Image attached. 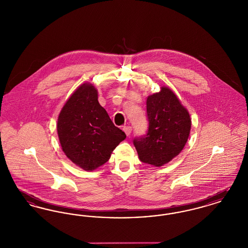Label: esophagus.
<instances>
[{"label": "esophagus", "instance_id": "34e87169", "mask_svg": "<svg viewBox=\"0 0 248 248\" xmlns=\"http://www.w3.org/2000/svg\"><path fill=\"white\" fill-rule=\"evenodd\" d=\"M123 130L124 131V133L126 134V136H130V134H131V132H132V127L129 126V125H127V126H124L123 127Z\"/></svg>", "mask_w": 248, "mask_h": 248}]
</instances>
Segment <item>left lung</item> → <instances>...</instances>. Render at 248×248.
I'll return each mask as SVG.
<instances>
[{
  "label": "left lung",
  "instance_id": "left-lung-1",
  "mask_svg": "<svg viewBox=\"0 0 248 248\" xmlns=\"http://www.w3.org/2000/svg\"><path fill=\"white\" fill-rule=\"evenodd\" d=\"M148 131L133 143L140 160L162 166L183 150L189 138L191 121L188 110L169 88L162 87L147 98Z\"/></svg>",
  "mask_w": 248,
  "mask_h": 248
}]
</instances>
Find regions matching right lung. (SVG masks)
I'll list each match as a JSON object with an SVG mask.
<instances>
[{
	"instance_id": "right-lung-1",
	"label": "right lung",
	"mask_w": 248,
	"mask_h": 248,
	"mask_svg": "<svg viewBox=\"0 0 248 248\" xmlns=\"http://www.w3.org/2000/svg\"><path fill=\"white\" fill-rule=\"evenodd\" d=\"M58 134L64 154L86 171L104 165L126 138L100 106L97 91L89 83L82 84L62 108Z\"/></svg>"
}]
</instances>
